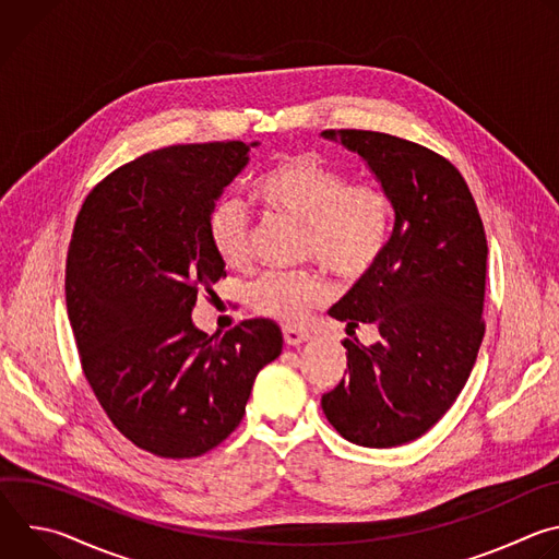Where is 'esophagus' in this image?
I'll use <instances>...</instances> for the list:
<instances>
[{"label":"esophagus","mask_w":559,"mask_h":559,"mask_svg":"<svg viewBox=\"0 0 559 559\" xmlns=\"http://www.w3.org/2000/svg\"><path fill=\"white\" fill-rule=\"evenodd\" d=\"M283 338L287 345H300V343L309 341V334L302 330H296V328H283Z\"/></svg>","instance_id":"obj_1"}]
</instances>
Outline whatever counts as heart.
Returning <instances> with one entry per match:
<instances>
[{
    "mask_svg": "<svg viewBox=\"0 0 559 559\" xmlns=\"http://www.w3.org/2000/svg\"><path fill=\"white\" fill-rule=\"evenodd\" d=\"M257 199L309 225V252L345 283L365 278L382 259L391 205L382 188L352 177L309 154H294L267 168L252 186ZM207 238L223 265L243 270L252 261V218L238 199H221L207 214ZM330 296L316 272H267L250 285L257 313L298 323Z\"/></svg>",
    "mask_w": 559,
    "mask_h": 559,
    "instance_id": "b5f03b06",
    "label": "heart"
}]
</instances>
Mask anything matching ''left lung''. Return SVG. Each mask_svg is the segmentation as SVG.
<instances>
[{"instance_id": "1", "label": "left lung", "mask_w": 559, "mask_h": 559, "mask_svg": "<svg viewBox=\"0 0 559 559\" xmlns=\"http://www.w3.org/2000/svg\"><path fill=\"white\" fill-rule=\"evenodd\" d=\"M358 152L393 205L380 263L330 309L356 334L323 412L349 442L389 449L427 433L455 403L485 338L487 234L473 194L438 152L384 132L325 130Z\"/></svg>"}]
</instances>
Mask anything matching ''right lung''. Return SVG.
Here are the masks:
<instances>
[{"label": "right lung", "mask_w": 559, "mask_h": 559, "mask_svg": "<svg viewBox=\"0 0 559 559\" xmlns=\"http://www.w3.org/2000/svg\"><path fill=\"white\" fill-rule=\"evenodd\" d=\"M248 150L212 141L147 152L99 181L74 221L66 307L84 376L110 423L158 457L218 447L283 349L261 318L221 338L192 323L197 298L225 276L207 214Z\"/></svg>", "instance_id": "right-lung-1"}]
</instances>
